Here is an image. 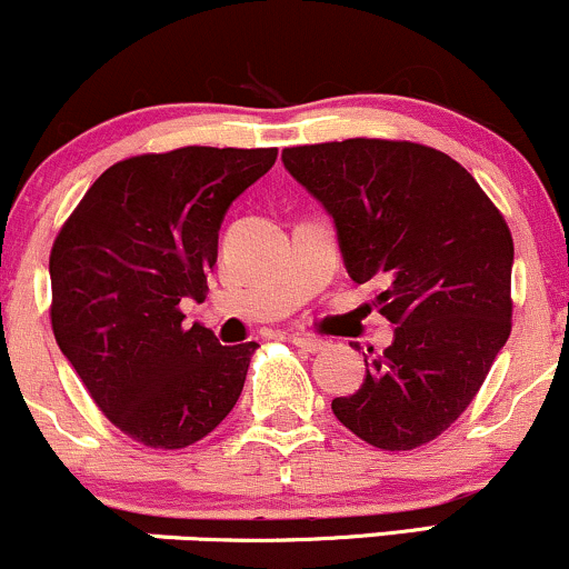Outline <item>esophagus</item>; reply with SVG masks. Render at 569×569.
<instances>
[{"instance_id":"34e87169","label":"esophagus","mask_w":569,"mask_h":569,"mask_svg":"<svg viewBox=\"0 0 569 569\" xmlns=\"http://www.w3.org/2000/svg\"><path fill=\"white\" fill-rule=\"evenodd\" d=\"M290 341L296 343L298 349H303V352H322L328 343L322 341V338H315V336H301V333H292Z\"/></svg>"}]
</instances>
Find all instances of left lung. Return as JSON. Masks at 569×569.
I'll return each mask as SVG.
<instances>
[{
	"label": "left lung",
	"mask_w": 569,
	"mask_h": 569,
	"mask_svg": "<svg viewBox=\"0 0 569 569\" xmlns=\"http://www.w3.org/2000/svg\"><path fill=\"white\" fill-rule=\"evenodd\" d=\"M284 169L328 209L357 284L387 282L395 341L333 413L366 443L411 451L462 417L510 336L513 236L465 166L398 139L284 147ZM373 352V349H370Z\"/></svg>",
	"instance_id": "1"
}]
</instances>
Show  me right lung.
Listing matches in <instances>:
<instances>
[{
  "label": "right lung",
  "instance_id": "obj_1",
  "mask_svg": "<svg viewBox=\"0 0 569 569\" xmlns=\"http://www.w3.org/2000/svg\"><path fill=\"white\" fill-rule=\"evenodd\" d=\"M277 147H180L118 161L50 250V325L93 403L120 432L174 451L231 413L258 343L222 347L180 303L207 298L217 231Z\"/></svg>",
  "mask_w": 569,
  "mask_h": 569
}]
</instances>
